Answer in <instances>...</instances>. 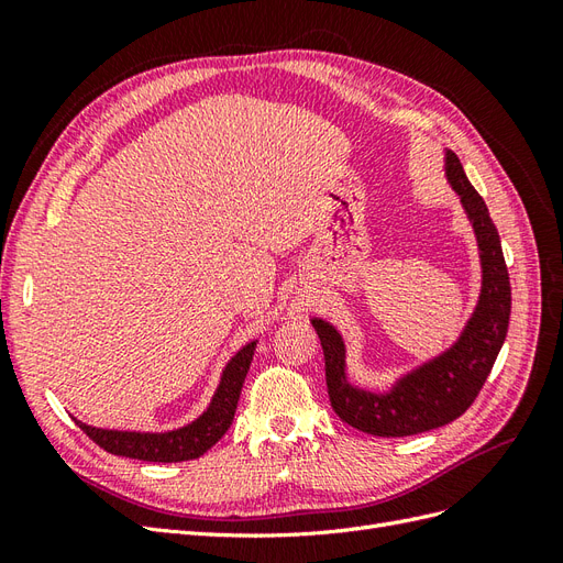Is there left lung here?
<instances>
[{
	"mask_svg": "<svg viewBox=\"0 0 563 563\" xmlns=\"http://www.w3.org/2000/svg\"><path fill=\"white\" fill-rule=\"evenodd\" d=\"M446 176L472 220L482 253V296L457 343L404 376L387 395L352 387L345 378V345L331 323L312 319L327 362L333 411L352 428L376 437H411L444 428L463 416L498 360L512 310V288L500 236L482 195L467 180L455 152H446Z\"/></svg>",
	"mask_w": 563,
	"mask_h": 563,
	"instance_id": "obj_1",
	"label": "left lung"
}]
</instances>
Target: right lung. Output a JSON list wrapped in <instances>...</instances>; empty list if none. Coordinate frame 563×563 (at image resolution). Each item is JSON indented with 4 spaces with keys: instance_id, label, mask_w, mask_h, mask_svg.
Masks as SVG:
<instances>
[{
    "instance_id": "1",
    "label": "right lung",
    "mask_w": 563,
    "mask_h": 563,
    "mask_svg": "<svg viewBox=\"0 0 563 563\" xmlns=\"http://www.w3.org/2000/svg\"><path fill=\"white\" fill-rule=\"evenodd\" d=\"M255 343H249L244 350L232 356L223 378H220L218 391L213 395L207 413L199 416L187 428L164 432V434H143V432H117V430H98L89 428L77 420L79 428L96 444L122 457L145 460V463H180V460H195L207 453L216 441L228 432L234 420L236 401L242 395V385L253 360Z\"/></svg>"
}]
</instances>
